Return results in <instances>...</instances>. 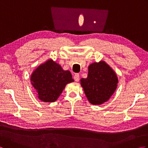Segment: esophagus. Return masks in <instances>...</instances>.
<instances>
[{"mask_svg":"<svg viewBox=\"0 0 148 148\" xmlns=\"http://www.w3.org/2000/svg\"><path fill=\"white\" fill-rule=\"evenodd\" d=\"M74 80L76 81H79V79H80L79 75L78 74H76L75 75V76H74Z\"/></svg>","mask_w":148,"mask_h":148,"instance_id":"1","label":"esophagus"}]
</instances>
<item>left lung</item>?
<instances>
[{"instance_id":"left-lung-1","label":"left lung","mask_w":148,"mask_h":148,"mask_svg":"<svg viewBox=\"0 0 148 148\" xmlns=\"http://www.w3.org/2000/svg\"><path fill=\"white\" fill-rule=\"evenodd\" d=\"M118 82L115 72L103 61L90 65L87 78L81 79L87 99L94 105L108 101L116 90Z\"/></svg>"}]
</instances>
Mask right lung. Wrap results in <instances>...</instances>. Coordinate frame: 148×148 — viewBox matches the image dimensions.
I'll return each mask as SVG.
<instances>
[{
  "label": "right lung",
  "mask_w": 148,
  "mask_h": 148,
  "mask_svg": "<svg viewBox=\"0 0 148 148\" xmlns=\"http://www.w3.org/2000/svg\"><path fill=\"white\" fill-rule=\"evenodd\" d=\"M31 81L39 99L51 102L56 100L66 84L74 79L70 71H64L60 65L49 60L36 69L31 76Z\"/></svg>",
  "instance_id": "1"
}]
</instances>
